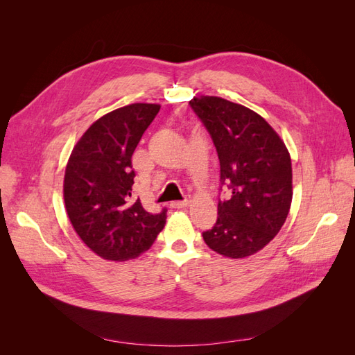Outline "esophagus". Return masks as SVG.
<instances>
[{"instance_id": "34e87169", "label": "esophagus", "mask_w": 355, "mask_h": 355, "mask_svg": "<svg viewBox=\"0 0 355 355\" xmlns=\"http://www.w3.org/2000/svg\"><path fill=\"white\" fill-rule=\"evenodd\" d=\"M170 206L173 207V209H185V207L189 206V200L185 198V200H182V201H173V202L170 204Z\"/></svg>"}]
</instances>
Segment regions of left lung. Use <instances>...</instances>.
Returning <instances> with one entry per match:
<instances>
[{
  "label": "left lung",
  "mask_w": 355,
  "mask_h": 355,
  "mask_svg": "<svg viewBox=\"0 0 355 355\" xmlns=\"http://www.w3.org/2000/svg\"><path fill=\"white\" fill-rule=\"evenodd\" d=\"M191 108L206 127L220 163L218 220L202 232L216 253L240 259L262 250L286 222L292 204V159L274 128L254 111L216 96Z\"/></svg>",
  "instance_id": "1"
}]
</instances>
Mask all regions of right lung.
Segmentation results:
<instances>
[{
  "instance_id": "add662e5",
  "label": "right lung",
  "mask_w": 355,
  "mask_h": 355,
  "mask_svg": "<svg viewBox=\"0 0 355 355\" xmlns=\"http://www.w3.org/2000/svg\"><path fill=\"white\" fill-rule=\"evenodd\" d=\"M158 111L155 103L118 108L94 121L72 149L63 180L67 213L84 244L103 259H133L166 225L167 209L146 211L132 189V155Z\"/></svg>"
}]
</instances>
